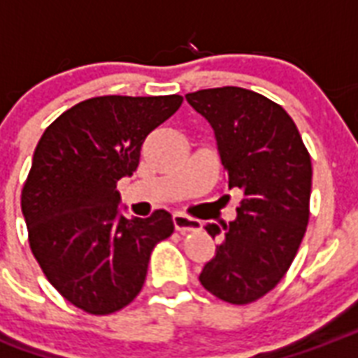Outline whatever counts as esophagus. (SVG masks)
I'll use <instances>...</instances> for the list:
<instances>
[{"mask_svg":"<svg viewBox=\"0 0 358 358\" xmlns=\"http://www.w3.org/2000/svg\"><path fill=\"white\" fill-rule=\"evenodd\" d=\"M172 224H174V229L178 233H189V231H197L201 227V222L193 218H187L184 214H174L172 216Z\"/></svg>","mask_w":358,"mask_h":358,"instance_id":"obj_1","label":"esophagus"}]
</instances>
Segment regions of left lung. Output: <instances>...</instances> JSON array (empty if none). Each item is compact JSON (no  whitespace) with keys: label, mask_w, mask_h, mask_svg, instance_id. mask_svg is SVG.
Instances as JSON below:
<instances>
[{"label":"left lung","mask_w":358,"mask_h":358,"mask_svg":"<svg viewBox=\"0 0 358 358\" xmlns=\"http://www.w3.org/2000/svg\"><path fill=\"white\" fill-rule=\"evenodd\" d=\"M210 123L227 186L243 193L237 218L206 224L222 235L201 285L235 306L256 301L277 287L300 248L309 222L311 157L298 127L279 104L241 87L186 94Z\"/></svg>","instance_id":"8db88e82"}]
</instances>
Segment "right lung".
<instances>
[{
    "label": "right lung",
    "instance_id": "right-lung-1",
    "mask_svg": "<svg viewBox=\"0 0 358 358\" xmlns=\"http://www.w3.org/2000/svg\"><path fill=\"white\" fill-rule=\"evenodd\" d=\"M182 100L89 98L39 138L20 199L30 248L52 287L87 313L129 306L144 287L153 246L174 231L166 210L125 218L117 180L136 171L148 134Z\"/></svg>",
    "mask_w": 358,
    "mask_h": 358
}]
</instances>
